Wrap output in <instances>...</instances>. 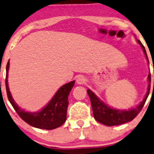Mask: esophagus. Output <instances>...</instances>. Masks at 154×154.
<instances>
[{"mask_svg":"<svg viewBox=\"0 0 154 154\" xmlns=\"http://www.w3.org/2000/svg\"><path fill=\"white\" fill-rule=\"evenodd\" d=\"M86 82V79H85V77L83 76H79L77 78V83L78 85H84Z\"/></svg>","mask_w":154,"mask_h":154,"instance_id":"1","label":"esophagus"}]
</instances>
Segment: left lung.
I'll list each match as a JSON object with an SVG mask.
<instances>
[{
  "mask_svg": "<svg viewBox=\"0 0 154 154\" xmlns=\"http://www.w3.org/2000/svg\"><path fill=\"white\" fill-rule=\"evenodd\" d=\"M137 42H139L141 47L143 48L144 53L146 55V57L147 59L148 57L146 55V52L144 48L143 45L142 44L140 40H138ZM149 62V61H148ZM148 80H149V85L148 87V91L146 93V95L144 97L143 101L140 103V105H137L136 108L130 110H117V109H112L110 107L107 106L104 103L101 102L100 99L97 96L93 93L91 90L88 89V95L90 97L91 104L92 110H93V115L94 117L97 120L98 122L101 124H104L108 126H112V125H121V124H124L125 122H130L136 117V116L142 110L143 107L144 106L146 101L147 99V97L149 95V88H150V81H151V77L150 73L148 76ZM154 84V83H153Z\"/></svg>",
  "mask_w": 154,
  "mask_h": 154,
  "instance_id": "obj_1",
  "label": "left lung"
}]
</instances>
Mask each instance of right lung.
<instances>
[{"mask_svg": "<svg viewBox=\"0 0 154 154\" xmlns=\"http://www.w3.org/2000/svg\"><path fill=\"white\" fill-rule=\"evenodd\" d=\"M9 68V61L7 63L6 67V79H5V85H6L7 95L11 105L13 106L15 112L18 116L29 125L35 128L43 129H53L57 127H60L66 122V110H67L68 96L69 92L73 88L75 81L66 84L61 87L56 93L52 100L49 102L46 106L40 112H26L21 110L13 100L9 91L8 85V72Z\"/></svg>", "mask_w": 154, "mask_h": 154, "instance_id": "obj_1", "label": "right lung"}]
</instances>
